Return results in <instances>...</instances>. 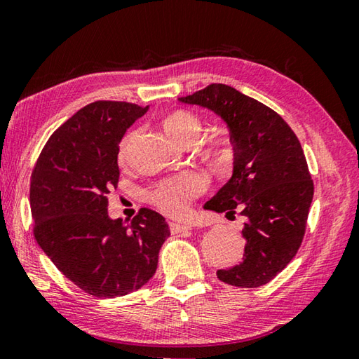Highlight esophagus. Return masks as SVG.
<instances>
[{
  "mask_svg": "<svg viewBox=\"0 0 359 359\" xmlns=\"http://www.w3.org/2000/svg\"><path fill=\"white\" fill-rule=\"evenodd\" d=\"M169 229H171L172 233H180V232L191 231V226L190 224H184V223H174V221H169Z\"/></svg>",
  "mask_w": 359,
  "mask_h": 359,
  "instance_id": "obj_1",
  "label": "esophagus"
}]
</instances>
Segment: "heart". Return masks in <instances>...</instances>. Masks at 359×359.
Masks as SVG:
<instances>
[{
  "instance_id": "1",
  "label": "heart",
  "mask_w": 359,
  "mask_h": 359,
  "mask_svg": "<svg viewBox=\"0 0 359 359\" xmlns=\"http://www.w3.org/2000/svg\"><path fill=\"white\" fill-rule=\"evenodd\" d=\"M166 133L177 142H185L187 140H196L201 132V121L196 114L185 109L169 113L163 121ZM135 133H128L123 138L119 149V160L123 161L128 154L130 142H132ZM231 155L226 149H219L217 152V160L219 165H227ZM207 188V179L204 174L198 171H184L180 174L171 175V177L161 179L146 191V199L171 217H180L185 213L188 204L193 199L201 196Z\"/></svg>"
}]
</instances>
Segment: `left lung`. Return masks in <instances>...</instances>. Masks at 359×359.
Returning <instances> with one entry per match:
<instances>
[{
  "mask_svg": "<svg viewBox=\"0 0 359 359\" xmlns=\"http://www.w3.org/2000/svg\"><path fill=\"white\" fill-rule=\"evenodd\" d=\"M179 100L218 114L233 146L232 177L204 208L238 210L246 218V246L242 262L217 276L236 287H260L289 265L303 242L314 184L302 144L276 111L227 84H208Z\"/></svg>",
  "mask_w": 359,
  "mask_h": 359,
  "instance_id": "left-lung-1",
  "label": "left lung"
}]
</instances>
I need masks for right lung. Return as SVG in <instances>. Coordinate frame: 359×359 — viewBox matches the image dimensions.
Segmentation results:
<instances>
[{
	"mask_svg": "<svg viewBox=\"0 0 359 359\" xmlns=\"http://www.w3.org/2000/svg\"><path fill=\"white\" fill-rule=\"evenodd\" d=\"M149 107L89 103L50 136L31 174L34 237L64 276L89 295L114 298L155 275L169 236L166 219L141 208L126 223L108 217L119 182V142Z\"/></svg>",
	"mask_w": 359,
	"mask_h": 359,
	"instance_id": "obj_1",
	"label": "right lung"
}]
</instances>
